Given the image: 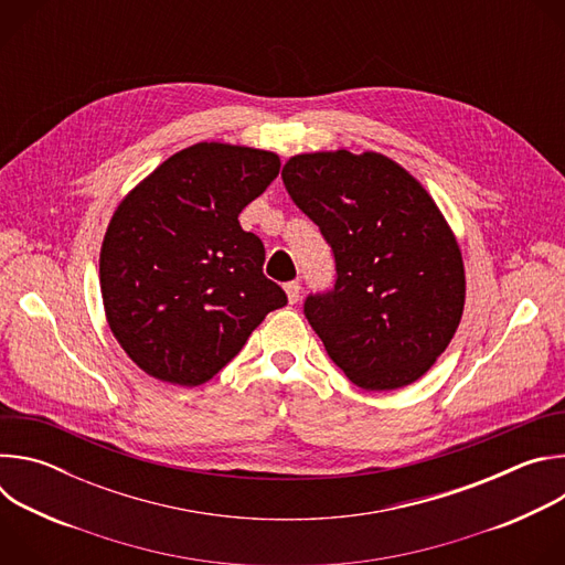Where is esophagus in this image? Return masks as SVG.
Segmentation results:
<instances>
[{"instance_id":"34e87169","label":"esophagus","mask_w":565,"mask_h":565,"mask_svg":"<svg viewBox=\"0 0 565 565\" xmlns=\"http://www.w3.org/2000/svg\"><path fill=\"white\" fill-rule=\"evenodd\" d=\"M284 290H286L290 303H297V301H299V297H301V284H299V281H288V284L284 286Z\"/></svg>"}]
</instances>
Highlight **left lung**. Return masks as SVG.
<instances>
[{
	"label": "left lung",
	"mask_w": 565,
	"mask_h": 565,
	"mask_svg": "<svg viewBox=\"0 0 565 565\" xmlns=\"http://www.w3.org/2000/svg\"><path fill=\"white\" fill-rule=\"evenodd\" d=\"M281 179L335 255V288L303 303L331 360L364 391L420 380L465 308L462 253L431 194L377 151L297 153Z\"/></svg>",
	"instance_id": "left-lung-1"
}]
</instances>
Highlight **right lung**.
I'll list each match as a JSON object with an SVG mask.
<instances>
[{
  "label": "right lung",
  "mask_w": 565,
  "mask_h": 565,
  "mask_svg": "<svg viewBox=\"0 0 565 565\" xmlns=\"http://www.w3.org/2000/svg\"><path fill=\"white\" fill-rule=\"evenodd\" d=\"M275 151L196 142L118 203L100 248L107 324L147 375L212 380L286 292L264 275L262 238L238 214L277 179Z\"/></svg>",
  "instance_id": "1"
}]
</instances>
